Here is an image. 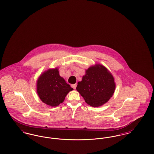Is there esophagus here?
<instances>
[{
    "instance_id": "obj_1",
    "label": "esophagus",
    "mask_w": 154,
    "mask_h": 154,
    "mask_svg": "<svg viewBox=\"0 0 154 154\" xmlns=\"http://www.w3.org/2000/svg\"><path fill=\"white\" fill-rule=\"evenodd\" d=\"M76 87H77V84H73V85H72V87L73 88V89H75L76 88Z\"/></svg>"
}]
</instances>
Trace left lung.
Masks as SVG:
<instances>
[{
    "mask_svg": "<svg viewBox=\"0 0 154 154\" xmlns=\"http://www.w3.org/2000/svg\"><path fill=\"white\" fill-rule=\"evenodd\" d=\"M116 89L114 79L102 65L96 64L86 70L85 75L78 82L76 89L85 102L92 107H99L107 102Z\"/></svg>",
    "mask_w": 154,
    "mask_h": 154,
    "instance_id": "1",
    "label": "left lung"
}]
</instances>
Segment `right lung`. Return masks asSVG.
I'll list each match as a JSON object with an SVG mask.
<instances>
[{
  "mask_svg": "<svg viewBox=\"0 0 154 154\" xmlns=\"http://www.w3.org/2000/svg\"><path fill=\"white\" fill-rule=\"evenodd\" d=\"M73 89L59 75L58 68L45 71L37 81V92L40 99L52 107L63 102L67 94Z\"/></svg>",
  "mask_w": 154,
  "mask_h": 154,
  "instance_id": "right-lung-1",
  "label": "right lung"
}]
</instances>
